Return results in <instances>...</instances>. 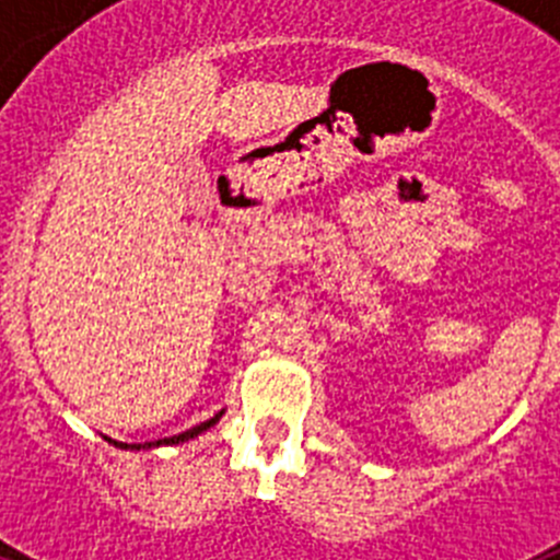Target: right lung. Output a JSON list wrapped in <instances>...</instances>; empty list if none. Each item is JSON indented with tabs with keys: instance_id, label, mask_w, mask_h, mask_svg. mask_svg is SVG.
Listing matches in <instances>:
<instances>
[{
	"instance_id": "right-lung-1",
	"label": "right lung",
	"mask_w": 560,
	"mask_h": 560,
	"mask_svg": "<svg viewBox=\"0 0 560 560\" xmlns=\"http://www.w3.org/2000/svg\"><path fill=\"white\" fill-rule=\"evenodd\" d=\"M221 418V412L215 415V418H210V420H205V423H199V427H192V429H187V432H182V434H173V438H165V440H153V443H133V446H128V443H114V446H120V448H151V446H173V443H185V440H190V438H196V434H201V432H207V429L212 427V423H215V420Z\"/></svg>"
}]
</instances>
